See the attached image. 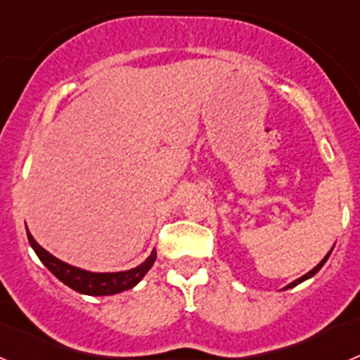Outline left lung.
Masks as SVG:
<instances>
[{"label": "left lung", "instance_id": "8db88e82", "mask_svg": "<svg viewBox=\"0 0 360 360\" xmlns=\"http://www.w3.org/2000/svg\"><path fill=\"white\" fill-rule=\"evenodd\" d=\"M332 250H333V247H332ZM332 250H330V252H328V254H326V256H324V257H323V259H321V262H319V263H317V265H316V266H314V269H311V270H310V272H307V274H304V276H301V278H299V279H295V281H292V283H290V285H287V287L283 288V290H288V288L295 287V285H299V283H303V281H307V279L314 278V276H316V274H317V272H319V270H321V266H323V265H324V263H326V259H328V257H330V254H332Z\"/></svg>", "mask_w": 360, "mask_h": 360}]
</instances>
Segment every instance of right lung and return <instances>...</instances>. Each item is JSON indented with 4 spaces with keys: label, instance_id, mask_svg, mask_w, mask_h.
<instances>
[{
    "label": "right lung",
    "instance_id": "1",
    "mask_svg": "<svg viewBox=\"0 0 360 360\" xmlns=\"http://www.w3.org/2000/svg\"><path fill=\"white\" fill-rule=\"evenodd\" d=\"M27 236L28 243H30V247L34 249V252L37 254L41 263H43L59 281L65 283L66 287H70L72 290L84 295H113L129 290V288H133L135 285H139V283L142 281V278L148 274L149 269H151L153 263H155V259H157V250L153 249L151 254L146 257L141 265L133 266V269L129 270H120V272H90V270L79 269V266H73L70 265V263L61 262L59 257L50 254L49 250H44L43 247L34 240V236H32L28 229Z\"/></svg>",
    "mask_w": 360,
    "mask_h": 360
}]
</instances>
